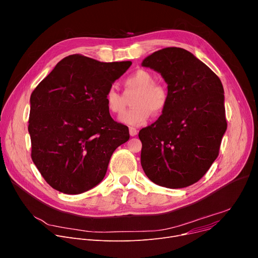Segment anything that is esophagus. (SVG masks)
Returning <instances> with one entry per match:
<instances>
[{
    "label": "esophagus",
    "instance_id": "1",
    "mask_svg": "<svg viewBox=\"0 0 258 258\" xmlns=\"http://www.w3.org/2000/svg\"><path fill=\"white\" fill-rule=\"evenodd\" d=\"M137 132H138V131H137L136 128H133V127H130V128H129V133H130L131 136H135V135L137 134Z\"/></svg>",
    "mask_w": 258,
    "mask_h": 258
}]
</instances>
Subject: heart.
I'll use <instances>...</instances> for the list:
<instances>
[{
  "label": "heart",
  "mask_w": 258,
  "mask_h": 258,
  "mask_svg": "<svg viewBox=\"0 0 258 258\" xmlns=\"http://www.w3.org/2000/svg\"><path fill=\"white\" fill-rule=\"evenodd\" d=\"M125 94L135 92L132 98V108L126 111L120 121L128 126H141L155 113L162 112L168 102V92L165 86L155 83L154 75L140 69L129 75L124 82ZM104 100L107 109L114 114L120 115L126 109V98L123 94L109 88L105 93Z\"/></svg>",
  "instance_id": "heart-1"
}]
</instances>
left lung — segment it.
Returning a JSON list of instances; mask_svg holds the SVG:
<instances>
[{"label":"left lung","instance_id":"1","mask_svg":"<svg viewBox=\"0 0 258 258\" xmlns=\"http://www.w3.org/2000/svg\"><path fill=\"white\" fill-rule=\"evenodd\" d=\"M167 84L168 102L152 125L140 131L141 162L149 179L177 189L200 181L219 155L227 123L220 78L180 47H166L143 61Z\"/></svg>","mask_w":258,"mask_h":258}]
</instances>
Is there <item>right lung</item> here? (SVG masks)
<instances>
[{"mask_svg":"<svg viewBox=\"0 0 258 258\" xmlns=\"http://www.w3.org/2000/svg\"><path fill=\"white\" fill-rule=\"evenodd\" d=\"M72 54L33 91L29 133L32 160L43 179L65 194H81L105 176L114 150L129 140L112 120L104 96L131 66Z\"/></svg>","mask_w":258,"mask_h":258,"instance_id":"right-lung-1","label":"right lung"}]
</instances>
